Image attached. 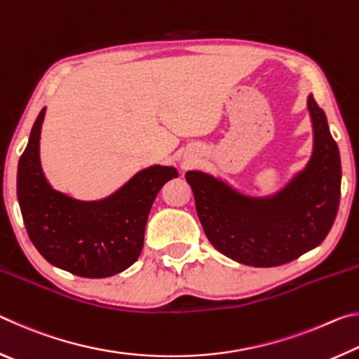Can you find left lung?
<instances>
[{
	"mask_svg": "<svg viewBox=\"0 0 359 359\" xmlns=\"http://www.w3.org/2000/svg\"><path fill=\"white\" fill-rule=\"evenodd\" d=\"M307 102L312 158L276 196L252 199L209 174H185L204 233L224 257L245 266H280L320 245L330 233L340 201V156L323 109L312 95Z\"/></svg>",
	"mask_w": 359,
	"mask_h": 359,
	"instance_id": "1",
	"label": "left lung"
}]
</instances>
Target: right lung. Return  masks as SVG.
Segmentation results:
<instances>
[{"label":"right lung","mask_w":359,"mask_h":359,"mask_svg":"<svg viewBox=\"0 0 359 359\" xmlns=\"http://www.w3.org/2000/svg\"><path fill=\"white\" fill-rule=\"evenodd\" d=\"M46 107L36 118L17 171V198L33 245L48 263L87 278L118 274L141 255L149 212L158 191L177 177L174 168L151 166L117 193L82 203L52 190L39 163Z\"/></svg>","instance_id":"right-lung-1"}]
</instances>
